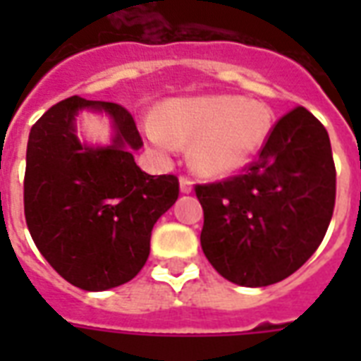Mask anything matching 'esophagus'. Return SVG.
<instances>
[{
  "mask_svg": "<svg viewBox=\"0 0 361 361\" xmlns=\"http://www.w3.org/2000/svg\"><path fill=\"white\" fill-rule=\"evenodd\" d=\"M180 189L181 192H191L192 191V180L189 176H181L180 178Z\"/></svg>",
  "mask_w": 361,
  "mask_h": 361,
  "instance_id": "1",
  "label": "esophagus"
}]
</instances>
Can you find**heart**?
I'll return each mask as SVG.
<instances>
[{
	"label": "heart",
	"mask_w": 361,
	"mask_h": 361,
	"mask_svg": "<svg viewBox=\"0 0 361 361\" xmlns=\"http://www.w3.org/2000/svg\"><path fill=\"white\" fill-rule=\"evenodd\" d=\"M271 114L262 103L232 95L178 99L164 106L163 123L149 120L147 136L164 152L192 142V166L225 174L247 163L268 135Z\"/></svg>",
	"instance_id": "1"
}]
</instances>
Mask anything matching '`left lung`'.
<instances>
[{
	"mask_svg": "<svg viewBox=\"0 0 361 361\" xmlns=\"http://www.w3.org/2000/svg\"><path fill=\"white\" fill-rule=\"evenodd\" d=\"M204 209L200 245L225 279L268 286L307 262L336 206V164L328 130L296 106L275 121L240 174L197 183Z\"/></svg>",
	"mask_w": 361,
	"mask_h": 361,
	"instance_id": "8db88e82",
	"label": "left lung"
}]
</instances>
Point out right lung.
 <instances>
[{
  "instance_id": "right-lung-1",
  "label": "right lung",
  "mask_w": 361,
  "mask_h": 361,
  "mask_svg": "<svg viewBox=\"0 0 361 361\" xmlns=\"http://www.w3.org/2000/svg\"><path fill=\"white\" fill-rule=\"evenodd\" d=\"M109 111L112 147H82L74 116ZM135 118L118 103L73 95L31 127L24 176V215L37 249L71 285L101 292L135 277L149 257L153 225L178 200L174 174L149 176L135 163L142 147Z\"/></svg>"
}]
</instances>
